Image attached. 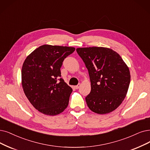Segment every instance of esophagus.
I'll list each match as a JSON object with an SVG mask.
<instances>
[{
    "label": "esophagus",
    "instance_id": "obj_1",
    "mask_svg": "<svg viewBox=\"0 0 150 150\" xmlns=\"http://www.w3.org/2000/svg\"><path fill=\"white\" fill-rule=\"evenodd\" d=\"M80 83H79V84H77V86H74V88H76V89H78L79 88V87H80Z\"/></svg>",
    "mask_w": 150,
    "mask_h": 150
}]
</instances>
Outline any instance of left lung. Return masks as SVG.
<instances>
[{
	"label": "left lung",
	"mask_w": 150,
	"mask_h": 150,
	"mask_svg": "<svg viewBox=\"0 0 150 150\" xmlns=\"http://www.w3.org/2000/svg\"><path fill=\"white\" fill-rule=\"evenodd\" d=\"M88 69L91 91L86 97L89 109L105 115L120 105L130 82L129 67L117 52L106 47L77 48Z\"/></svg>",
	"instance_id": "8db88e82"
}]
</instances>
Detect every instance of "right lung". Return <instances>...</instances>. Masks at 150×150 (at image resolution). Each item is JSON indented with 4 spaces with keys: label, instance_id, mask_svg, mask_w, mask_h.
<instances>
[{
    "label": "right lung",
    "instance_id": "obj_1",
    "mask_svg": "<svg viewBox=\"0 0 150 150\" xmlns=\"http://www.w3.org/2000/svg\"><path fill=\"white\" fill-rule=\"evenodd\" d=\"M74 50V47L43 45L23 63V91L35 108L44 115H57L68 105L73 89L60 77V68L64 58Z\"/></svg>",
    "mask_w": 150,
    "mask_h": 150
}]
</instances>
